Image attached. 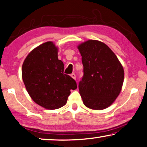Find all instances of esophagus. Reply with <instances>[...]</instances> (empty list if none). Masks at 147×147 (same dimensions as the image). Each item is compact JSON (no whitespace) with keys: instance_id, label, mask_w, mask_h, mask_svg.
Listing matches in <instances>:
<instances>
[{"instance_id":"obj_1","label":"esophagus","mask_w":147,"mask_h":147,"mask_svg":"<svg viewBox=\"0 0 147 147\" xmlns=\"http://www.w3.org/2000/svg\"><path fill=\"white\" fill-rule=\"evenodd\" d=\"M71 78H73L74 79V80H76V74H71Z\"/></svg>"}]
</instances>
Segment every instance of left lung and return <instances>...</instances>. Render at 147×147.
Masks as SVG:
<instances>
[{"mask_svg":"<svg viewBox=\"0 0 147 147\" xmlns=\"http://www.w3.org/2000/svg\"><path fill=\"white\" fill-rule=\"evenodd\" d=\"M78 49L84 72L79 83L83 102L90 109H105L121 92L124 80L122 65L114 52L99 40H88Z\"/></svg>","mask_w":147,"mask_h":147,"instance_id":"1","label":"left lung"}]
</instances>
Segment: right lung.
<instances>
[{"mask_svg":"<svg viewBox=\"0 0 147 147\" xmlns=\"http://www.w3.org/2000/svg\"><path fill=\"white\" fill-rule=\"evenodd\" d=\"M58 49L52 41L44 42L28 54L22 65V79L35 103L49 110L66 105L76 81L64 74V63L58 60Z\"/></svg>","mask_w":147,"mask_h":147,"instance_id":"add662e5","label":"right lung"}]
</instances>
